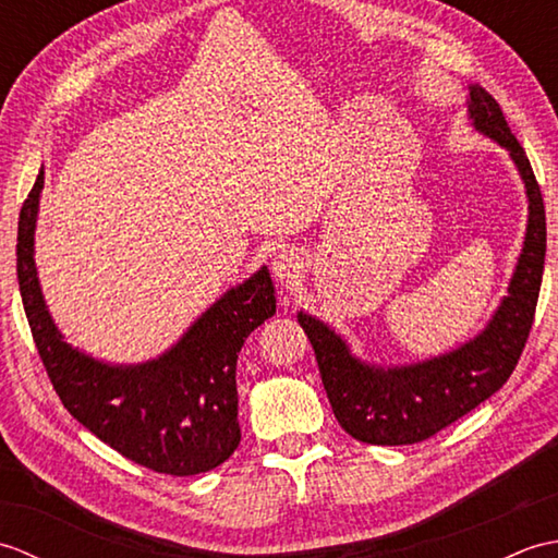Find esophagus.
I'll return each mask as SVG.
<instances>
[{"instance_id": "esophagus-1", "label": "esophagus", "mask_w": 558, "mask_h": 558, "mask_svg": "<svg viewBox=\"0 0 558 558\" xmlns=\"http://www.w3.org/2000/svg\"><path fill=\"white\" fill-rule=\"evenodd\" d=\"M302 256L294 248H280L272 258V272L280 282H298L302 278Z\"/></svg>"}]
</instances>
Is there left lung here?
Masks as SVG:
<instances>
[{"mask_svg":"<svg viewBox=\"0 0 558 558\" xmlns=\"http://www.w3.org/2000/svg\"><path fill=\"white\" fill-rule=\"evenodd\" d=\"M470 117L482 134L511 153L530 201L523 254L518 258L508 298L489 326L444 357L381 369L352 357L345 340L326 324L304 312L298 314L314 348L336 420L357 441L374 446L420 444L475 410L513 374L535 322L547 254V218L539 184L499 102L480 86H470Z\"/></svg>","mask_w":558,"mask_h":558,"instance_id":"8db88e82","label":"left lung"}]
</instances>
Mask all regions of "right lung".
<instances>
[{"instance_id": "right-lung-1", "label": "right lung", "mask_w": 558, "mask_h": 558, "mask_svg": "<svg viewBox=\"0 0 558 558\" xmlns=\"http://www.w3.org/2000/svg\"><path fill=\"white\" fill-rule=\"evenodd\" d=\"M45 172L19 216L16 276L35 348L59 400L100 441L160 475L189 477L228 460L240 446L236 354L246 336L276 314L266 268L232 288L162 357L110 366L62 340L40 292L33 232Z\"/></svg>"}]
</instances>
